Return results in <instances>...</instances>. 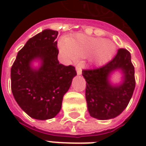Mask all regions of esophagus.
I'll return each instance as SVG.
<instances>
[{"mask_svg": "<svg viewBox=\"0 0 146 146\" xmlns=\"http://www.w3.org/2000/svg\"><path fill=\"white\" fill-rule=\"evenodd\" d=\"M76 73H77V75H78V76H80L82 73L81 68H80V66H76Z\"/></svg>", "mask_w": 146, "mask_h": 146, "instance_id": "esophagus-1", "label": "esophagus"}]
</instances>
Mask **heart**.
Segmentation results:
<instances>
[{"label":"heart","mask_w":146,"mask_h":146,"mask_svg":"<svg viewBox=\"0 0 146 146\" xmlns=\"http://www.w3.org/2000/svg\"><path fill=\"white\" fill-rule=\"evenodd\" d=\"M59 53L65 61L76 62L79 59L88 58L93 66H100L113 58L116 45L113 41L101 37H93L78 33L62 39L58 43Z\"/></svg>","instance_id":"1"}]
</instances>
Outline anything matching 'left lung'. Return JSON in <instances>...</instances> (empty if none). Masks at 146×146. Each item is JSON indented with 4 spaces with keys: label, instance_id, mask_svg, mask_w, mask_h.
<instances>
[{
    "label": "left lung",
    "instance_id": "left-lung-1",
    "mask_svg": "<svg viewBox=\"0 0 146 146\" xmlns=\"http://www.w3.org/2000/svg\"><path fill=\"white\" fill-rule=\"evenodd\" d=\"M121 75V81L114 83L113 76ZM135 70L131 54L120 48L112 61L101 68L84 70L85 97L90 116L106 120L119 116L126 109L135 88Z\"/></svg>",
    "mask_w": 146,
    "mask_h": 146
}]
</instances>
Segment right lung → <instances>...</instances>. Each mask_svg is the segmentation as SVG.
Instances as JSON below:
<instances>
[{"label": "right lung", "mask_w": 146, "mask_h": 146, "mask_svg": "<svg viewBox=\"0 0 146 146\" xmlns=\"http://www.w3.org/2000/svg\"><path fill=\"white\" fill-rule=\"evenodd\" d=\"M58 32L45 29L30 38L11 67V90L20 108L31 118L53 119L62 108L63 96L76 76L72 66L58 60ZM35 62L38 63L36 67Z\"/></svg>", "instance_id": "1"}]
</instances>
